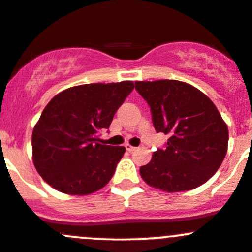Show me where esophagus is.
I'll list each match as a JSON object with an SVG mask.
<instances>
[{"mask_svg":"<svg viewBox=\"0 0 252 252\" xmlns=\"http://www.w3.org/2000/svg\"><path fill=\"white\" fill-rule=\"evenodd\" d=\"M126 149L128 150L129 152H133V151H135L136 150V147H134V146H131L130 144H126Z\"/></svg>","mask_w":252,"mask_h":252,"instance_id":"34e87169","label":"esophagus"}]
</instances>
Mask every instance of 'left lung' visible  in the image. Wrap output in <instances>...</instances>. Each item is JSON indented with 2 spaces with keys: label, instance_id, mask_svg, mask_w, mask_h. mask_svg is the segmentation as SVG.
<instances>
[{
  "label": "left lung",
  "instance_id": "1",
  "mask_svg": "<svg viewBox=\"0 0 252 252\" xmlns=\"http://www.w3.org/2000/svg\"><path fill=\"white\" fill-rule=\"evenodd\" d=\"M151 108L157 133L168 135L166 147L140 167L150 187L167 192L187 191L207 182L224 159L228 126L202 91L179 80L135 81Z\"/></svg>",
  "mask_w": 252,
  "mask_h": 252
}]
</instances>
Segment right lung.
Segmentation results:
<instances>
[{
	"mask_svg": "<svg viewBox=\"0 0 252 252\" xmlns=\"http://www.w3.org/2000/svg\"><path fill=\"white\" fill-rule=\"evenodd\" d=\"M134 89L130 80L65 89L42 111L32 130V162L48 185L63 194L89 195L113 177L124 146L97 142Z\"/></svg>",
	"mask_w": 252,
	"mask_h": 252,
	"instance_id": "add662e5",
	"label": "right lung"
}]
</instances>
